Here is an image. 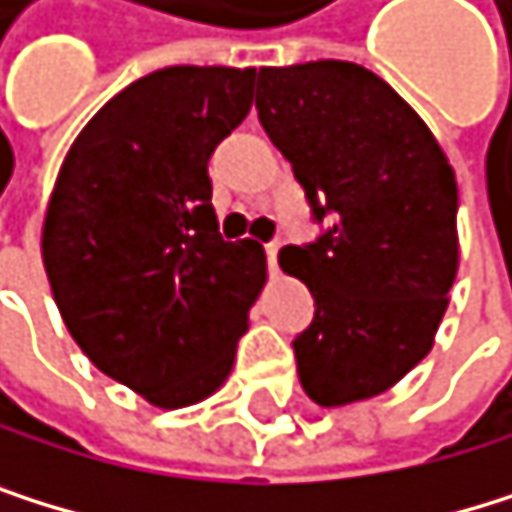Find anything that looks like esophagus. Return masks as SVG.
I'll use <instances>...</instances> for the list:
<instances>
[{
  "mask_svg": "<svg viewBox=\"0 0 512 512\" xmlns=\"http://www.w3.org/2000/svg\"><path fill=\"white\" fill-rule=\"evenodd\" d=\"M280 247H284V241H280V238H274V241H268V244H265V256H268V265H271V268L277 265V253H280Z\"/></svg>",
  "mask_w": 512,
  "mask_h": 512,
  "instance_id": "obj_1",
  "label": "esophagus"
}]
</instances>
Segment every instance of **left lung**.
<instances>
[{"mask_svg": "<svg viewBox=\"0 0 512 512\" xmlns=\"http://www.w3.org/2000/svg\"><path fill=\"white\" fill-rule=\"evenodd\" d=\"M256 109L323 232L280 250L314 296L293 339L317 406L375 397L418 366L458 271L455 173L415 109L348 60L262 66Z\"/></svg>", "mask_w": 512, "mask_h": 512, "instance_id": "left-lung-1", "label": "left lung"}]
</instances>
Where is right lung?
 Instances as JSON below:
<instances>
[{
  "label": "right lung",
  "mask_w": 512,
  "mask_h": 512,
  "mask_svg": "<svg viewBox=\"0 0 512 512\" xmlns=\"http://www.w3.org/2000/svg\"><path fill=\"white\" fill-rule=\"evenodd\" d=\"M256 69L167 66L115 94L54 183L42 259L88 360L161 409L232 372L265 284L256 241H222L207 161L253 106Z\"/></svg>",
  "instance_id": "1"
}]
</instances>
